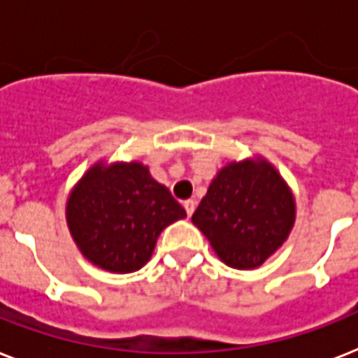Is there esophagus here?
<instances>
[{"label":"esophagus","mask_w":358,"mask_h":358,"mask_svg":"<svg viewBox=\"0 0 358 358\" xmlns=\"http://www.w3.org/2000/svg\"><path fill=\"white\" fill-rule=\"evenodd\" d=\"M184 208H185V211H187V217H191V215L194 213V208H196V202H194L193 199L185 200V202H184Z\"/></svg>","instance_id":"obj_1"}]
</instances>
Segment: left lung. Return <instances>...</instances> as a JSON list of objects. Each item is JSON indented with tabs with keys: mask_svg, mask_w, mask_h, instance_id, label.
<instances>
[{
	"mask_svg": "<svg viewBox=\"0 0 358 358\" xmlns=\"http://www.w3.org/2000/svg\"><path fill=\"white\" fill-rule=\"evenodd\" d=\"M191 220L222 263L252 270L289 239L296 199L274 165L255 156L226 164Z\"/></svg>",
	"mask_w": 358,
	"mask_h": 358,
	"instance_id": "1",
	"label": "left lung"
}]
</instances>
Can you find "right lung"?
<instances>
[{
    "instance_id": "add662e5",
    "label": "right lung",
    "mask_w": 358,
    "mask_h": 358,
    "mask_svg": "<svg viewBox=\"0 0 358 358\" xmlns=\"http://www.w3.org/2000/svg\"><path fill=\"white\" fill-rule=\"evenodd\" d=\"M185 209L141 162H95L69 191L66 220L80 254L99 268L130 274L149 263L159 234Z\"/></svg>"
}]
</instances>
